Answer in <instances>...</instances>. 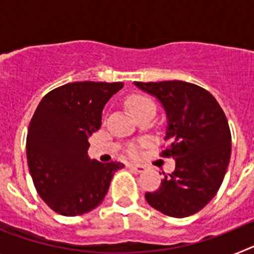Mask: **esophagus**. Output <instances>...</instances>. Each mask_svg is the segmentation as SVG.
Here are the masks:
<instances>
[{"instance_id": "esophagus-1", "label": "esophagus", "mask_w": 254, "mask_h": 254, "mask_svg": "<svg viewBox=\"0 0 254 254\" xmlns=\"http://www.w3.org/2000/svg\"><path fill=\"white\" fill-rule=\"evenodd\" d=\"M129 167H131L133 170H136L137 173H143L145 170H146V167H143V165H138V164H131Z\"/></svg>"}]
</instances>
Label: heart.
<instances>
[{"instance_id":"1","label":"heart","mask_w":254,"mask_h":254,"mask_svg":"<svg viewBox=\"0 0 254 254\" xmlns=\"http://www.w3.org/2000/svg\"><path fill=\"white\" fill-rule=\"evenodd\" d=\"M127 107L129 108V111L136 117L145 113V112H154L155 113V103L152 102L151 98H149L147 95H142V94L129 96L128 99H127ZM129 155L136 156L137 155L136 149L131 147L129 149Z\"/></svg>"}]
</instances>
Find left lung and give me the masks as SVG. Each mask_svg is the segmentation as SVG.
Listing matches in <instances>:
<instances>
[{"label":"left lung","instance_id":"8db88e82","mask_svg":"<svg viewBox=\"0 0 254 254\" xmlns=\"http://www.w3.org/2000/svg\"><path fill=\"white\" fill-rule=\"evenodd\" d=\"M134 85L158 98L167 112V147L163 158L176 159L158 190L145 198L155 210L187 217L202 210L217 193L232 155L226 116L207 90L190 82L159 81Z\"/></svg>","mask_w":254,"mask_h":254}]
</instances>
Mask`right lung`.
I'll use <instances>...</instances> for the list:
<instances>
[{"label":"right lung","mask_w":254,"mask_h":254,"mask_svg":"<svg viewBox=\"0 0 254 254\" xmlns=\"http://www.w3.org/2000/svg\"><path fill=\"white\" fill-rule=\"evenodd\" d=\"M123 82H69L44 96L29 123L26 159L38 194L52 210L77 216L104 199L113 174L125 165L87 156V137Z\"/></svg>","instance_id":"obj_1"}]
</instances>
